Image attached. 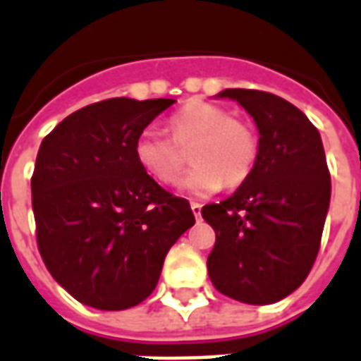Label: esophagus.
Instances as JSON below:
<instances>
[{
  "mask_svg": "<svg viewBox=\"0 0 361 361\" xmlns=\"http://www.w3.org/2000/svg\"><path fill=\"white\" fill-rule=\"evenodd\" d=\"M201 207H203V204L195 203V201L191 203V211H193V214H195V219H201Z\"/></svg>",
  "mask_w": 361,
  "mask_h": 361,
  "instance_id": "34e87169",
  "label": "esophagus"
}]
</instances>
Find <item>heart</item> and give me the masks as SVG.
Masks as SVG:
<instances>
[{"instance_id":"obj_1","label":"heart","mask_w":361,"mask_h":361,"mask_svg":"<svg viewBox=\"0 0 361 361\" xmlns=\"http://www.w3.org/2000/svg\"><path fill=\"white\" fill-rule=\"evenodd\" d=\"M166 127L170 139L145 129L133 142V158L145 176L160 185L178 183L183 154L189 149L193 168L181 181V191L191 197H209L224 183L235 188L247 180L259 157L255 131L245 121L230 118L216 104L191 100L172 114Z\"/></svg>"}]
</instances>
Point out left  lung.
Here are the masks:
<instances>
[{
    "mask_svg": "<svg viewBox=\"0 0 361 361\" xmlns=\"http://www.w3.org/2000/svg\"><path fill=\"white\" fill-rule=\"evenodd\" d=\"M259 129L247 180L220 203L204 204L216 234L207 259L214 288L232 300L267 305L302 286L317 257L331 203L321 135L302 110L271 92L226 89Z\"/></svg>",
    "mask_w": 361,
    "mask_h": 361,
    "instance_id": "1",
    "label": "left lung"
}]
</instances>
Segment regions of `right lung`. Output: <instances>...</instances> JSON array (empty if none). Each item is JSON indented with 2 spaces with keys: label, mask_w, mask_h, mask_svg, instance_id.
<instances>
[{
  "label": "right lung",
  "mask_w": 361,
  "mask_h": 361,
  "mask_svg": "<svg viewBox=\"0 0 361 361\" xmlns=\"http://www.w3.org/2000/svg\"><path fill=\"white\" fill-rule=\"evenodd\" d=\"M173 102L90 104L40 145L30 180L38 250L59 286L94 310L147 300L166 253L195 224L188 199L160 188L133 158L137 135Z\"/></svg>",
  "instance_id": "1"
}]
</instances>
